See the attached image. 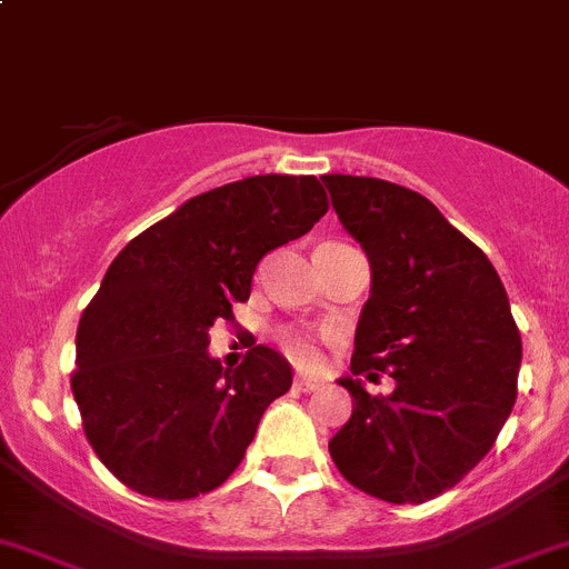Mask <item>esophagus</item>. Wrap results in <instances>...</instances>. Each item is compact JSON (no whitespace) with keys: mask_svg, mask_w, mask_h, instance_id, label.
<instances>
[{"mask_svg":"<svg viewBox=\"0 0 569 569\" xmlns=\"http://www.w3.org/2000/svg\"><path fill=\"white\" fill-rule=\"evenodd\" d=\"M291 386H295V391H306V395L322 389V383H319V380H311V378H295V383Z\"/></svg>","mask_w":569,"mask_h":569,"instance_id":"esophagus-1","label":"esophagus"}]
</instances>
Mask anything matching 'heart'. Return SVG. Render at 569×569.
Segmentation results:
<instances>
[{
	"mask_svg": "<svg viewBox=\"0 0 569 569\" xmlns=\"http://www.w3.org/2000/svg\"><path fill=\"white\" fill-rule=\"evenodd\" d=\"M322 341L325 333H313L306 328H286L278 336V345L286 352V358L302 369H313L322 363Z\"/></svg>",
	"mask_w": 569,
	"mask_h": 569,
	"instance_id": "b5f03b06",
	"label": "heart"
}]
</instances>
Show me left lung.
<instances>
[{
  "instance_id": "obj_1",
  "label": "left lung",
  "mask_w": 569,
  "mask_h": 569,
  "mask_svg": "<svg viewBox=\"0 0 569 569\" xmlns=\"http://www.w3.org/2000/svg\"><path fill=\"white\" fill-rule=\"evenodd\" d=\"M333 211L363 247L372 289L350 372L352 417L328 450L341 476L386 503H425L492 450L517 400L522 341L498 272L465 233L406 186L325 174Z\"/></svg>"
}]
</instances>
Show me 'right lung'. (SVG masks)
<instances>
[{
    "mask_svg": "<svg viewBox=\"0 0 569 569\" xmlns=\"http://www.w3.org/2000/svg\"><path fill=\"white\" fill-rule=\"evenodd\" d=\"M325 213L313 174H256L191 197L113 258L80 317L71 391L93 453L127 489L191 500L233 476L291 367L256 345L222 369L208 330L250 297L258 261Z\"/></svg>",
    "mask_w": 569,
    "mask_h": 569,
    "instance_id": "add662e5",
    "label": "right lung"
}]
</instances>
